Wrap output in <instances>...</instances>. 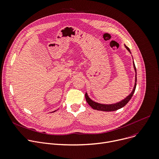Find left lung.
Returning a JSON list of instances; mask_svg holds the SVG:
<instances>
[{"label":"left lung","instance_id":"obj_1","mask_svg":"<svg viewBox=\"0 0 159 159\" xmlns=\"http://www.w3.org/2000/svg\"><path fill=\"white\" fill-rule=\"evenodd\" d=\"M125 47L127 48V50L130 52V50L129 49V48H128L126 45H125ZM131 53V52H130ZM134 67L136 73V68L134 64ZM136 82H137V73L135 74V83L134 85V88L133 89L132 92L129 95V96L125 98L124 100H121V102L116 103L114 104H110V105H106V104H101V103H98L95 102H93V100H91L89 97L88 96L87 93L85 94V97H86V102H88V103L90 105V106L94 110H97V111H117L118 109H120L121 108H122L123 107H124L125 105L132 98L133 94L134 93V91L135 90V88H136Z\"/></svg>","mask_w":159,"mask_h":159}]
</instances>
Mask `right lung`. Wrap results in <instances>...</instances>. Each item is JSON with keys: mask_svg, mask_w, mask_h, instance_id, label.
Returning a JSON list of instances; mask_svg holds the SVG:
<instances>
[{"mask_svg": "<svg viewBox=\"0 0 159 159\" xmlns=\"http://www.w3.org/2000/svg\"><path fill=\"white\" fill-rule=\"evenodd\" d=\"M55 111H54V112H55Z\"/></svg>", "mask_w": 159, "mask_h": 159, "instance_id": "add662e5", "label": "right lung"}]
</instances>
